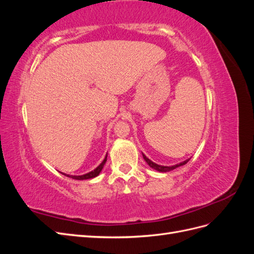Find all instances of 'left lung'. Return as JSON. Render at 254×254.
<instances>
[{"label": "left lung", "mask_w": 254, "mask_h": 254, "mask_svg": "<svg viewBox=\"0 0 254 254\" xmlns=\"http://www.w3.org/2000/svg\"><path fill=\"white\" fill-rule=\"evenodd\" d=\"M143 158H144V160L146 161V162H147V164H148L150 167L155 168L156 171L162 172V173L170 172V171H172V170H175L176 167H179V166H181V165L187 164V163L189 162V161H190V159H189V160H186V161H183V162H181V163H179V164H177V165H174V166H162V165H158V164H156V163H153L152 161H150L145 155H143Z\"/></svg>", "instance_id": "obj_1"}]
</instances>
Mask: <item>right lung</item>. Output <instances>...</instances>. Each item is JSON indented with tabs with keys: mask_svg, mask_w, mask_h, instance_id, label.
Wrapping results in <instances>:
<instances>
[{
	"mask_svg": "<svg viewBox=\"0 0 254 254\" xmlns=\"http://www.w3.org/2000/svg\"><path fill=\"white\" fill-rule=\"evenodd\" d=\"M106 161H107V156H106V158L104 159V161L103 162L99 164L94 171H92V172H90V173H88V174H86V175H81V176H71V178H73V179H76V180H84V179H91V178H94V177H96V176H98L99 175V173L102 172V170H103V167H104V165H105V163H106ZM67 177H70L67 175Z\"/></svg>",
	"mask_w": 254,
	"mask_h": 254,
	"instance_id": "add662e5",
	"label": "right lung"
}]
</instances>
